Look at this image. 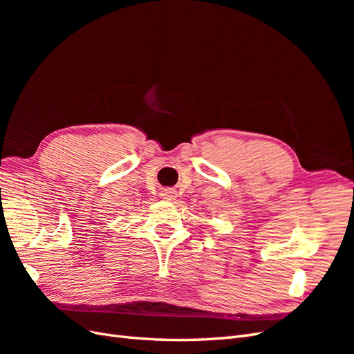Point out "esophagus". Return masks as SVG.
Masks as SVG:
<instances>
[{"instance_id": "34e87169", "label": "esophagus", "mask_w": 354, "mask_h": 354, "mask_svg": "<svg viewBox=\"0 0 354 354\" xmlns=\"http://www.w3.org/2000/svg\"><path fill=\"white\" fill-rule=\"evenodd\" d=\"M176 195H177V194H176L174 189H164L162 194H160V196H164V199H168V201L174 199Z\"/></svg>"}]
</instances>
